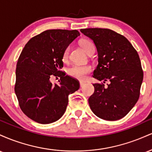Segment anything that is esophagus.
<instances>
[{"label": "esophagus", "mask_w": 152, "mask_h": 152, "mask_svg": "<svg viewBox=\"0 0 152 152\" xmlns=\"http://www.w3.org/2000/svg\"><path fill=\"white\" fill-rule=\"evenodd\" d=\"M85 84H86V83L84 81H80V86L81 87H83Z\"/></svg>", "instance_id": "34e87169"}]
</instances>
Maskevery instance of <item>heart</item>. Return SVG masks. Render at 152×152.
Segmentation results:
<instances>
[{"label": "heart", "mask_w": 152, "mask_h": 152, "mask_svg": "<svg viewBox=\"0 0 152 152\" xmlns=\"http://www.w3.org/2000/svg\"><path fill=\"white\" fill-rule=\"evenodd\" d=\"M81 46L82 48L85 50L87 53H89L91 50H95L94 43L88 39L81 40ZM69 54V48H66L64 50V55H63V59L64 61L67 60ZM91 71V67L88 65H78V64H74L69 68L67 70V73L71 77L76 78L78 80H83L86 77V75L88 74Z\"/></svg>", "instance_id": "b5f03b06"}]
</instances>
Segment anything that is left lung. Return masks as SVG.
I'll list each match as a JSON object with an SVG mask.
<instances>
[{"instance_id":"left-lung-1","label":"left lung","mask_w":152,"mask_h":152,"mask_svg":"<svg viewBox=\"0 0 152 152\" xmlns=\"http://www.w3.org/2000/svg\"><path fill=\"white\" fill-rule=\"evenodd\" d=\"M94 41L98 52V66L93 77L107 87L94 83L95 90L88 99L94 114L108 121L124 117L137 104L143 81L139 54L126 38L107 28L81 29Z\"/></svg>"}]
</instances>
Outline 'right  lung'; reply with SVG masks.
<instances>
[{
  "label": "right lung",
  "instance_id": "right-lung-1",
  "mask_svg": "<svg viewBox=\"0 0 152 152\" xmlns=\"http://www.w3.org/2000/svg\"><path fill=\"white\" fill-rule=\"evenodd\" d=\"M80 33L76 30L52 29L31 38L17 62L15 93L23 112L43 124L58 120L65 113L69 94L79 88L77 80L60 71L64 50ZM60 77L58 85L50 81Z\"/></svg>",
  "mask_w": 152,
  "mask_h": 152
}]
</instances>
